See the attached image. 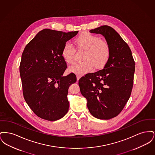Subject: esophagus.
<instances>
[{
    "label": "esophagus",
    "mask_w": 155,
    "mask_h": 155,
    "mask_svg": "<svg viewBox=\"0 0 155 155\" xmlns=\"http://www.w3.org/2000/svg\"><path fill=\"white\" fill-rule=\"evenodd\" d=\"M81 76L80 75H77V81H78L79 80H80V78H81Z\"/></svg>",
    "instance_id": "esophagus-1"
}]
</instances>
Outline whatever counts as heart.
Instances as JSON below:
<instances>
[{
	"instance_id": "1",
	"label": "heart",
	"mask_w": 155,
	"mask_h": 155,
	"mask_svg": "<svg viewBox=\"0 0 155 155\" xmlns=\"http://www.w3.org/2000/svg\"><path fill=\"white\" fill-rule=\"evenodd\" d=\"M78 48L84 49L82 59L84 61L74 63L69 67L71 73L82 75L92 70L102 69L109 61L110 56V47L109 44L102 40L100 37L89 32H84L74 41ZM75 49L74 46L66 43L61 51V55L67 63L74 61Z\"/></svg>"
}]
</instances>
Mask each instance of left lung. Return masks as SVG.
<instances>
[{
    "label": "left lung",
    "mask_w": 155,
    "mask_h": 155,
    "mask_svg": "<svg viewBox=\"0 0 155 155\" xmlns=\"http://www.w3.org/2000/svg\"><path fill=\"white\" fill-rule=\"evenodd\" d=\"M104 37L110 56L103 69L86 74L78 81L91 114L101 120L117 116L128 101L133 89L135 61L128 45L108 25L89 31Z\"/></svg>",
    "instance_id": "8db88e82"
}]
</instances>
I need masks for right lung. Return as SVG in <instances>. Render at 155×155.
Segmentation results:
<instances>
[{"label": "right lung", "mask_w": 155, "mask_h": 155, "mask_svg": "<svg viewBox=\"0 0 155 155\" xmlns=\"http://www.w3.org/2000/svg\"><path fill=\"white\" fill-rule=\"evenodd\" d=\"M78 32L44 29L22 52L20 74L23 95L31 109L40 118L56 121L68 110V90L77 81V77L72 73L63 75L67 64L61 51Z\"/></svg>", "instance_id": "add662e5"}]
</instances>
